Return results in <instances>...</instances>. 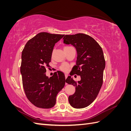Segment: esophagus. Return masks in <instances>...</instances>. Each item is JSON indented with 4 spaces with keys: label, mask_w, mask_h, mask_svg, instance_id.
<instances>
[{
    "label": "esophagus",
    "mask_w": 131,
    "mask_h": 131,
    "mask_svg": "<svg viewBox=\"0 0 131 131\" xmlns=\"http://www.w3.org/2000/svg\"><path fill=\"white\" fill-rule=\"evenodd\" d=\"M67 77H68V75H67V74H65V78H66V79H67ZM66 85H67V83H66Z\"/></svg>",
    "instance_id": "obj_1"
}]
</instances>
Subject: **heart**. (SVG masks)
Masks as SVG:
<instances>
[{
  "instance_id": "1",
  "label": "heart",
  "mask_w": 131,
  "mask_h": 131,
  "mask_svg": "<svg viewBox=\"0 0 131 131\" xmlns=\"http://www.w3.org/2000/svg\"><path fill=\"white\" fill-rule=\"evenodd\" d=\"M69 47H70V46H65L64 47V49L69 48ZM69 68H70V66L68 64H67V63H63V64H62L60 67L61 70L64 72H68V71L69 70Z\"/></svg>"
}]
</instances>
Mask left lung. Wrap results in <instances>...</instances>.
Returning a JSON list of instances; mask_svg holds the SVG:
<instances>
[{
  "label": "left lung",
  "mask_w": 131,
  "mask_h": 131,
  "mask_svg": "<svg viewBox=\"0 0 131 131\" xmlns=\"http://www.w3.org/2000/svg\"><path fill=\"white\" fill-rule=\"evenodd\" d=\"M63 39L64 43L72 45L77 51V64L70 75L77 74L81 77L78 82L71 76L66 80L75 87V93L69 96V102L74 108H84L95 100L102 86L105 67L103 52L98 42L88 35H66Z\"/></svg>",
  "instance_id": "8db88e82"
}]
</instances>
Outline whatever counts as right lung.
I'll use <instances>...</instances> for the list:
<instances>
[{
	"instance_id": "add662e5",
	"label": "right lung",
	"mask_w": 131,
	"mask_h": 131,
	"mask_svg": "<svg viewBox=\"0 0 131 131\" xmlns=\"http://www.w3.org/2000/svg\"><path fill=\"white\" fill-rule=\"evenodd\" d=\"M64 35L41 32L28 41L22 52L21 74L26 97L40 108L55 105L56 96L65 85L64 74L60 71L52 77L46 75L55 43Z\"/></svg>"
}]
</instances>
